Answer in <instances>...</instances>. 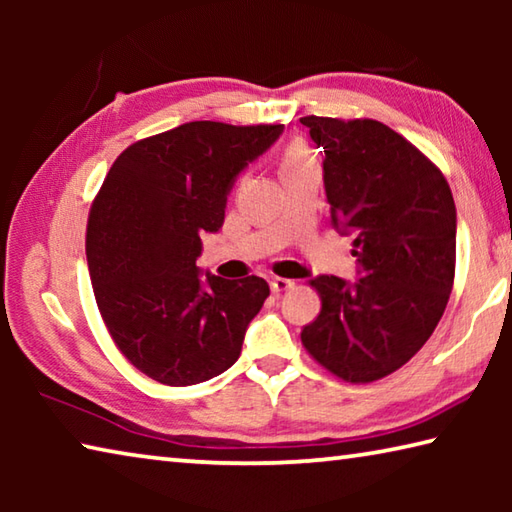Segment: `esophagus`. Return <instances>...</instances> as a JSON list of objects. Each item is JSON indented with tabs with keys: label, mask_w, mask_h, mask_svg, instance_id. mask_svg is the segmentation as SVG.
<instances>
[{
	"label": "esophagus",
	"mask_w": 512,
	"mask_h": 512,
	"mask_svg": "<svg viewBox=\"0 0 512 512\" xmlns=\"http://www.w3.org/2000/svg\"><path fill=\"white\" fill-rule=\"evenodd\" d=\"M296 287V282L293 280H287V277H273L271 280V289L273 293H282V291H289Z\"/></svg>",
	"instance_id": "obj_1"
}]
</instances>
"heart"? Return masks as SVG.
<instances>
[{
	"instance_id": "heart-1",
	"label": "heart",
	"mask_w": 512,
	"mask_h": 512,
	"mask_svg": "<svg viewBox=\"0 0 512 512\" xmlns=\"http://www.w3.org/2000/svg\"><path fill=\"white\" fill-rule=\"evenodd\" d=\"M305 160H307L305 151H302V149H291L287 155H284L282 171H287V169H291V167H298V164L305 162Z\"/></svg>"
}]
</instances>
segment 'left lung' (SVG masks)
Segmentation results:
<instances>
[{
    "instance_id": "left-lung-1",
    "label": "left lung",
    "mask_w": 512,
    "mask_h": 512,
    "mask_svg": "<svg viewBox=\"0 0 512 512\" xmlns=\"http://www.w3.org/2000/svg\"><path fill=\"white\" fill-rule=\"evenodd\" d=\"M325 153L332 225L354 235L359 280H311L323 300L300 339L320 366L366 384L402 368L436 329L456 268V205L447 180L375 119L302 117Z\"/></svg>"
}]
</instances>
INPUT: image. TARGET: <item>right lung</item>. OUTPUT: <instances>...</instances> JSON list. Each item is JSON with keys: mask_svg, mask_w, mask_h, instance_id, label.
I'll return each instance as SVG.
<instances>
[{"mask_svg": "<svg viewBox=\"0 0 512 512\" xmlns=\"http://www.w3.org/2000/svg\"><path fill=\"white\" fill-rule=\"evenodd\" d=\"M284 126L189 121L128 146L94 198L85 255L94 298L121 354L160 384L192 386L239 359L268 284L196 266L241 171Z\"/></svg>", "mask_w": 512, "mask_h": 512, "instance_id": "add662e5", "label": "right lung"}]
</instances>
